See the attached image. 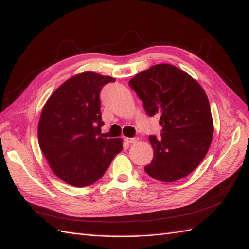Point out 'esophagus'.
Returning <instances> with one entry per match:
<instances>
[{"label":"esophagus","instance_id":"esophagus-1","mask_svg":"<svg viewBox=\"0 0 249 249\" xmlns=\"http://www.w3.org/2000/svg\"><path fill=\"white\" fill-rule=\"evenodd\" d=\"M138 140H139L138 138H126V142H127V143H130V144L137 143Z\"/></svg>","mask_w":249,"mask_h":249}]
</instances>
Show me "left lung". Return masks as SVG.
<instances>
[{
    "mask_svg": "<svg viewBox=\"0 0 249 249\" xmlns=\"http://www.w3.org/2000/svg\"><path fill=\"white\" fill-rule=\"evenodd\" d=\"M129 86L141 98L149 117L158 114L161 138L149 136L154 149L147 174L174 182L191 174L211 145L213 120L205 90L188 73L159 63L138 73Z\"/></svg>",
    "mask_w": 249,
    "mask_h": 249,
    "instance_id": "1",
    "label": "left lung"
}]
</instances>
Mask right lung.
<instances>
[{"label":"right lung","mask_w":249,"mask_h":249,"mask_svg":"<svg viewBox=\"0 0 249 249\" xmlns=\"http://www.w3.org/2000/svg\"><path fill=\"white\" fill-rule=\"evenodd\" d=\"M114 80L94 72L76 74L59 86L42 108L39 146L54 174L71 186L97 181L123 149L121 138L101 135L100 93Z\"/></svg>","instance_id":"add662e5"}]
</instances>
